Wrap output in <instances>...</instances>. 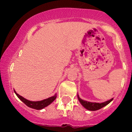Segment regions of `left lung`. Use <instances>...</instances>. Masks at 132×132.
<instances>
[{"label":"left lung","instance_id":"8db88e82","mask_svg":"<svg viewBox=\"0 0 132 132\" xmlns=\"http://www.w3.org/2000/svg\"><path fill=\"white\" fill-rule=\"evenodd\" d=\"M78 98H79V101H80L81 104H82L85 108H87V110H93V111H94V110H99L101 109V108H103L104 106H105L107 104H108L113 100V98H112L110 99V101L102 102V103H96V102H87V101H83V100H82V99L79 98V95H78Z\"/></svg>","mask_w":132,"mask_h":132}]
</instances>
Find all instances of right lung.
I'll return each instance as SVG.
<instances>
[{"instance_id": "add662e5", "label": "right lung", "mask_w": 132, "mask_h": 132, "mask_svg": "<svg viewBox=\"0 0 132 132\" xmlns=\"http://www.w3.org/2000/svg\"><path fill=\"white\" fill-rule=\"evenodd\" d=\"M14 93H16V96H18L21 101H22L26 105L28 106V107L31 108H34V109L36 110H41L42 108H45V107L47 106L48 105H50V104L53 102L54 101V100H55L56 98V95L55 96H52V97L48 98L47 99H45V100H43V101H36V102H34V101H30L27 100V99L24 98V97H22V96H20L18 93H16V91L14 90Z\"/></svg>"}]
</instances>
